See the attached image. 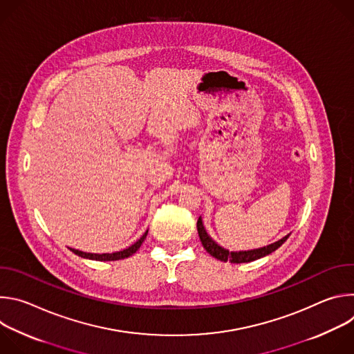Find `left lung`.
I'll use <instances>...</instances> for the list:
<instances>
[{"label":"left lung","instance_id":"obj_1","mask_svg":"<svg viewBox=\"0 0 354 354\" xmlns=\"http://www.w3.org/2000/svg\"><path fill=\"white\" fill-rule=\"evenodd\" d=\"M197 232L201 241V245L205 246V249L209 252L212 257H214L218 261L223 262H231V263H245V262H252V261H257L259 258H263L272 252H274L279 246H281V243L286 242V239L288 238V235H286L284 238H281L280 241L270 243L268 246L259 248V249H254V250H242V252H230L224 248H221L220 245H217L206 232L203 223H201V218L198 217L197 220Z\"/></svg>","mask_w":354,"mask_h":354}]
</instances>
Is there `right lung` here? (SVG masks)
<instances>
[{"instance_id":"right-lung-1","label":"right lung","mask_w":354,"mask_h":354,"mask_svg":"<svg viewBox=\"0 0 354 354\" xmlns=\"http://www.w3.org/2000/svg\"><path fill=\"white\" fill-rule=\"evenodd\" d=\"M147 232L148 231H145L144 235L136 243L129 246L127 249H123L120 252H113V254H102V255H100V254H86V252H82V250H78V249H73V248H70V250H73L75 255H78L81 258H86V259H92V261H119V259H124V258H129L133 254H136V250L144 242V239L147 236Z\"/></svg>"}]
</instances>
